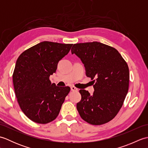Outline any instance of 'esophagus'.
I'll list each match as a JSON object with an SVG mask.
<instances>
[{
  "instance_id": "esophagus-1",
  "label": "esophagus",
  "mask_w": 148,
  "mask_h": 148,
  "mask_svg": "<svg viewBox=\"0 0 148 148\" xmlns=\"http://www.w3.org/2000/svg\"><path fill=\"white\" fill-rule=\"evenodd\" d=\"M71 89L72 91H78V89L77 88H76V87L74 86H71Z\"/></svg>"
}]
</instances>
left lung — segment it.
Masks as SVG:
<instances>
[{
    "instance_id": "obj_1",
    "label": "left lung",
    "mask_w": 148,
    "mask_h": 148,
    "mask_svg": "<svg viewBox=\"0 0 148 148\" xmlns=\"http://www.w3.org/2000/svg\"><path fill=\"white\" fill-rule=\"evenodd\" d=\"M71 52L84 64L95 90L93 95L79 90V114L91 125L105 124L117 115L128 93L130 75L127 62L117 49L96 41L74 44Z\"/></svg>"
}]
</instances>
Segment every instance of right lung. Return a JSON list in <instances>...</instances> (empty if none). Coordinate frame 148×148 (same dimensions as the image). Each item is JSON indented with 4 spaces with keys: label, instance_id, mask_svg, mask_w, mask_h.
Wrapping results in <instances>:
<instances>
[{
    "label": "right lung",
    "instance_id": "obj_1",
    "mask_svg": "<svg viewBox=\"0 0 148 148\" xmlns=\"http://www.w3.org/2000/svg\"><path fill=\"white\" fill-rule=\"evenodd\" d=\"M72 46L43 41L18 58L12 74L14 92L21 111L30 120L46 124L58 116L71 88L51 84L49 76Z\"/></svg>",
    "mask_w": 148,
    "mask_h": 148
}]
</instances>
